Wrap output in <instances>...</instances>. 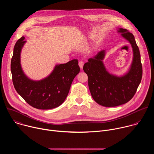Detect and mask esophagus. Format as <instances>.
<instances>
[{
  "label": "esophagus",
  "mask_w": 154,
  "mask_h": 154,
  "mask_svg": "<svg viewBox=\"0 0 154 154\" xmlns=\"http://www.w3.org/2000/svg\"><path fill=\"white\" fill-rule=\"evenodd\" d=\"M79 65L80 69H83V61H79Z\"/></svg>",
  "instance_id": "1"
}]
</instances>
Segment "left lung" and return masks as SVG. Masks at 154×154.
Instances as JSON below:
<instances>
[{
    "mask_svg": "<svg viewBox=\"0 0 154 154\" xmlns=\"http://www.w3.org/2000/svg\"><path fill=\"white\" fill-rule=\"evenodd\" d=\"M118 32L129 41L133 49L134 58L128 72L121 77L109 74L102 61L105 50L89 58L83 68L88 77V86L93 99L98 104L108 107L124 104L132 99L143 75L141 55L134 36L122 28Z\"/></svg>",
    "mask_w": 154,
    "mask_h": 154,
    "instance_id": "left-lung-1",
    "label": "left lung"
}]
</instances>
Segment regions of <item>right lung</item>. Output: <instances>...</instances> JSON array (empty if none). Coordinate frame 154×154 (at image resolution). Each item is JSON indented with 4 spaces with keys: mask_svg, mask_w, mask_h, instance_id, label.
Listing matches in <instances>:
<instances>
[{
    "mask_svg": "<svg viewBox=\"0 0 154 154\" xmlns=\"http://www.w3.org/2000/svg\"><path fill=\"white\" fill-rule=\"evenodd\" d=\"M22 36L14 47L11 61V71L14 88L32 106L49 109L60 106L66 98L72 82L79 73L78 60L74 59L55 66L52 73L39 81L29 79L20 65V52L26 41Z\"/></svg>",
    "mask_w": 154,
    "mask_h": 154,
    "instance_id": "1",
    "label": "right lung"
}]
</instances>
